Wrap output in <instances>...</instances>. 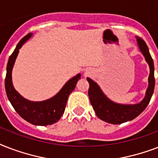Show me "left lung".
Masks as SVG:
<instances>
[{
	"label": "left lung",
	"mask_w": 158,
	"mask_h": 158,
	"mask_svg": "<svg viewBox=\"0 0 158 158\" xmlns=\"http://www.w3.org/2000/svg\"><path fill=\"white\" fill-rule=\"evenodd\" d=\"M136 39L140 52L145 57V60L149 65L150 69V74L148 76V87L146 91V95L139 103L135 105L115 103L114 102L110 101L106 96L97 83H95L91 79L87 78V80L89 83V99L94 110H95L97 116L103 121L113 125H119V124L127 122L140 115L149 103L154 91L155 78L153 60L150 55L148 48L144 41L138 36H136Z\"/></svg>",
	"instance_id": "8db88e82"
}]
</instances>
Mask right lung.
Here are the masks:
<instances>
[{
    "label": "right lung",
    "mask_w": 158,
    "mask_h": 158,
    "mask_svg": "<svg viewBox=\"0 0 158 158\" xmlns=\"http://www.w3.org/2000/svg\"><path fill=\"white\" fill-rule=\"evenodd\" d=\"M32 34L33 33H28L19 41L9 58L6 67L5 87L9 101L10 102L11 105L21 117L33 125L45 126L52 125L60 119L61 115L64 114L68 97L75 89L77 82L80 79L81 74H78L76 76L69 79L56 96L48 100L31 102L23 98L14 88L11 73L19 49L23 43L31 38Z\"/></svg>",
    "instance_id": "obj_1"
}]
</instances>
